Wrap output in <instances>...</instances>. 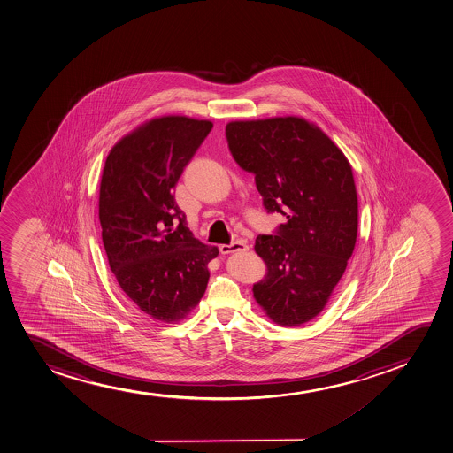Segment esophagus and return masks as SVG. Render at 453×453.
<instances>
[{
  "instance_id": "1",
  "label": "esophagus",
  "mask_w": 453,
  "mask_h": 453,
  "mask_svg": "<svg viewBox=\"0 0 453 453\" xmlns=\"http://www.w3.org/2000/svg\"><path fill=\"white\" fill-rule=\"evenodd\" d=\"M249 250V244L244 240H238L232 242V244H223L219 247V251L223 255H230V253H236V251Z\"/></svg>"
}]
</instances>
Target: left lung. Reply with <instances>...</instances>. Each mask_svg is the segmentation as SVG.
<instances>
[{
  "label": "left lung",
  "instance_id": "8db88e82",
  "mask_svg": "<svg viewBox=\"0 0 453 453\" xmlns=\"http://www.w3.org/2000/svg\"><path fill=\"white\" fill-rule=\"evenodd\" d=\"M226 138L236 164L255 174L266 212L287 219L274 234L256 238L266 264L253 285L256 302L277 325L308 323L325 308L357 242L350 164L303 118L232 121Z\"/></svg>",
  "mask_w": 453,
  "mask_h": 453
}]
</instances>
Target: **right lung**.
I'll return each mask as SVG.
<instances>
[{"mask_svg": "<svg viewBox=\"0 0 453 453\" xmlns=\"http://www.w3.org/2000/svg\"><path fill=\"white\" fill-rule=\"evenodd\" d=\"M211 121L155 118L115 144L100 185L98 217L107 261L128 300L150 319L174 323L206 291L219 255L194 238L174 200L185 166Z\"/></svg>", "mask_w": 453, "mask_h": 453, "instance_id": "add662e5", "label": "right lung"}]
</instances>
